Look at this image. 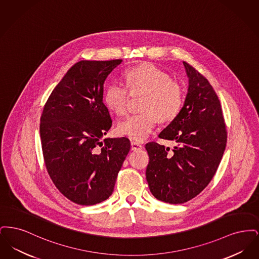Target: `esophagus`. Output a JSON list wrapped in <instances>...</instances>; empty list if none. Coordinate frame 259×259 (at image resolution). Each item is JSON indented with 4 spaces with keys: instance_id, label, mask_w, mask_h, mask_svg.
I'll return each mask as SVG.
<instances>
[{
    "instance_id": "obj_1",
    "label": "esophagus",
    "mask_w": 259,
    "mask_h": 259,
    "mask_svg": "<svg viewBox=\"0 0 259 259\" xmlns=\"http://www.w3.org/2000/svg\"><path fill=\"white\" fill-rule=\"evenodd\" d=\"M143 148V146L141 145V144H139V143H137V142H134V141H132L131 142V149L132 150H140V149H142Z\"/></svg>"
}]
</instances>
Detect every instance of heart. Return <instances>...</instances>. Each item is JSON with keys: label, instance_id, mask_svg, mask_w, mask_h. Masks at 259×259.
Segmentation results:
<instances>
[{"label": "heart", "instance_id": "b5f03b06", "mask_svg": "<svg viewBox=\"0 0 259 259\" xmlns=\"http://www.w3.org/2000/svg\"><path fill=\"white\" fill-rule=\"evenodd\" d=\"M124 79L131 92H144L147 96L141 108L145 112L131 114L118 122L115 128L118 135L144 141L155 127V116L159 120H170L182 110L183 88L156 66L142 64L131 68L125 72ZM127 97V89L113 82L106 88L103 100L110 111L121 115L126 111Z\"/></svg>", "mask_w": 259, "mask_h": 259}]
</instances>
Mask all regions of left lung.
Wrapping results in <instances>:
<instances>
[{"instance_id":"1","label":"left lung","mask_w":259,"mask_h":259,"mask_svg":"<svg viewBox=\"0 0 259 259\" xmlns=\"http://www.w3.org/2000/svg\"><path fill=\"white\" fill-rule=\"evenodd\" d=\"M188 88L184 106L159 137L175 141L165 148L149 142L146 177L156 199L183 204L209 185L226 147L227 133L221 102L207 78L184 62Z\"/></svg>"}]
</instances>
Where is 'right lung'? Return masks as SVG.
I'll return each mask as SVG.
<instances>
[{"label":"right lung","mask_w":259,"mask_h":259,"mask_svg":"<svg viewBox=\"0 0 259 259\" xmlns=\"http://www.w3.org/2000/svg\"><path fill=\"white\" fill-rule=\"evenodd\" d=\"M122 60L79 61L53 89L40 116L46 167L65 197L91 206L110 197L130 141L103 137L111 115L103 102L104 82Z\"/></svg>","instance_id":"1"}]
</instances>
